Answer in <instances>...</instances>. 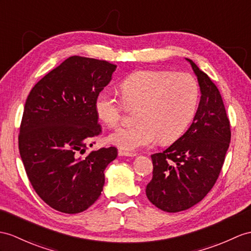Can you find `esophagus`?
Wrapping results in <instances>:
<instances>
[{"label": "esophagus", "mask_w": 251, "mask_h": 251, "mask_svg": "<svg viewBox=\"0 0 251 251\" xmlns=\"http://www.w3.org/2000/svg\"><path fill=\"white\" fill-rule=\"evenodd\" d=\"M118 155L120 156H136V153H133V152H126V151H124V150H119L118 151Z\"/></svg>", "instance_id": "1"}]
</instances>
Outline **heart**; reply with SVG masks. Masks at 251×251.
<instances>
[{"instance_id":"b5f03b06","label":"heart","mask_w":251,"mask_h":251,"mask_svg":"<svg viewBox=\"0 0 251 251\" xmlns=\"http://www.w3.org/2000/svg\"><path fill=\"white\" fill-rule=\"evenodd\" d=\"M122 100L102 90L95 101L96 113L108 126H116L126 106L139 108L131 126H121L108 137L126 151L149 147L156 138L162 144L178 139L191 122L199 99L198 84L187 73L142 70L120 84Z\"/></svg>"}]
</instances>
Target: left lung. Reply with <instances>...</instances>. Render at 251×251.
I'll list each match as a JSON object with an SVG mask.
<instances>
[{"instance_id":"left-lung-1","label":"left lung","mask_w":251,"mask_h":251,"mask_svg":"<svg viewBox=\"0 0 251 251\" xmlns=\"http://www.w3.org/2000/svg\"><path fill=\"white\" fill-rule=\"evenodd\" d=\"M200 102L188 130L166 150L151 155L152 180L146 187L150 202L176 213L197 204L218 179L229 148L230 121L216 85L192 59Z\"/></svg>"}]
</instances>
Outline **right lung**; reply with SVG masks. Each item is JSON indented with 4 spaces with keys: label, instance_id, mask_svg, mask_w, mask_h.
I'll list each match as a JSON object with an SVG mask.
<instances>
[{
    "label": "right lung",
    "instance_id": "1",
    "mask_svg": "<svg viewBox=\"0 0 251 251\" xmlns=\"http://www.w3.org/2000/svg\"><path fill=\"white\" fill-rule=\"evenodd\" d=\"M116 67L106 60L71 56L42 77L27 97L20 155L35 192L54 210L81 213L103 191L104 170L117 157V149L83 154L101 133L95 101Z\"/></svg>",
    "mask_w": 251,
    "mask_h": 251
}]
</instances>
